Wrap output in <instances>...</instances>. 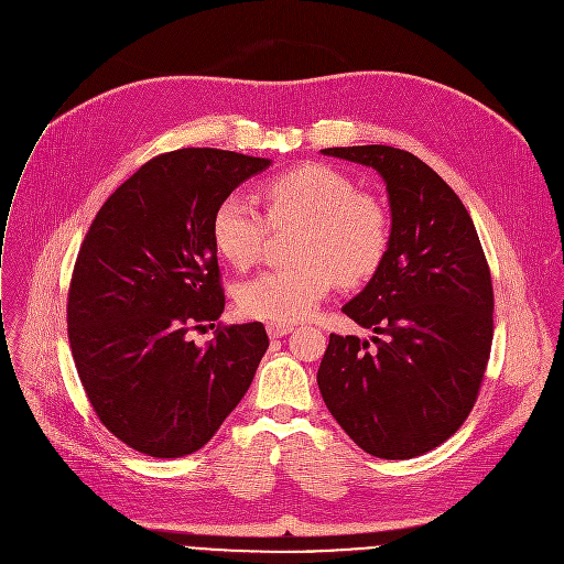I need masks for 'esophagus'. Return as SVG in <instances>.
<instances>
[{
  "label": "esophagus",
  "instance_id": "34e87169",
  "mask_svg": "<svg viewBox=\"0 0 564 564\" xmlns=\"http://www.w3.org/2000/svg\"><path fill=\"white\" fill-rule=\"evenodd\" d=\"M267 330H269L271 337H282V335L291 333L293 326H291V324H280V322H269V324H267Z\"/></svg>",
  "mask_w": 564,
  "mask_h": 564
}]
</instances>
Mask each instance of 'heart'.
Segmentation results:
<instances>
[{"label": "heart", "instance_id": "obj_1", "mask_svg": "<svg viewBox=\"0 0 564 564\" xmlns=\"http://www.w3.org/2000/svg\"><path fill=\"white\" fill-rule=\"evenodd\" d=\"M267 215L245 193H229L213 213L219 253L245 269L264 249L273 229L302 224L295 240L300 262L264 271L238 291L249 317L291 324L308 317L340 280L356 286L376 275L391 242L384 202L358 191L354 180L326 164H304L264 184Z\"/></svg>", "mask_w": 564, "mask_h": 564}]
</instances>
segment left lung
Returning a JSON list of instances; mask_svg holds the SVG:
<instances>
[{
  "label": "left lung",
  "mask_w": 564,
  "mask_h": 564,
  "mask_svg": "<svg viewBox=\"0 0 564 564\" xmlns=\"http://www.w3.org/2000/svg\"><path fill=\"white\" fill-rule=\"evenodd\" d=\"M322 153L382 175L391 242L343 308L373 328V345L330 333L317 387L367 454L409 460L452 437L478 400L494 340L491 271L469 210L413 153L382 144Z\"/></svg>",
  "instance_id": "1"
}]
</instances>
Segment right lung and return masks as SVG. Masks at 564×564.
Segmentation results:
<instances>
[{"mask_svg":"<svg viewBox=\"0 0 564 564\" xmlns=\"http://www.w3.org/2000/svg\"><path fill=\"white\" fill-rule=\"evenodd\" d=\"M271 160L180 149L142 164L95 215L66 304L77 376L99 422L151 458L202 448L249 391L262 322L221 324L213 213ZM210 325L197 348L188 329Z\"/></svg>","mask_w":564,"mask_h":564,"instance_id":"right-lung-1","label":"right lung"}]
</instances>
